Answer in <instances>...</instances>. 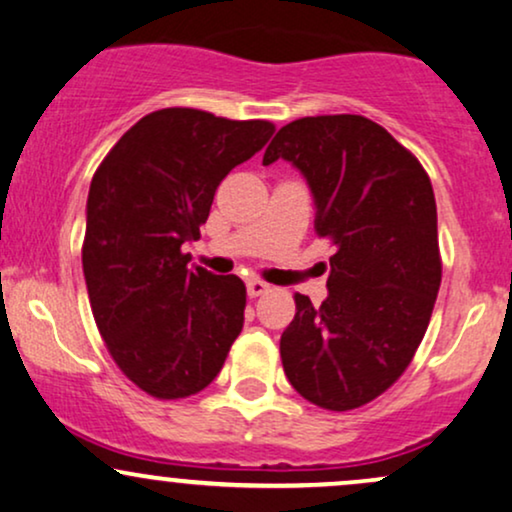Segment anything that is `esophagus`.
<instances>
[{
	"label": "esophagus",
	"instance_id": "esophagus-1",
	"mask_svg": "<svg viewBox=\"0 0 512 512\" xmlns=\"http://www.w3.org/2000/svg\"><path fill=\"white\" fill-rule=\"evenodd\" d=\"M270 289V285L268 282H263V280H258V277H249V280H246V294L251 296V299H256V296H261V294H266Z\"/></svg>",
	"mask_w": 512,
	"mask_h": 512
}]
</instances>
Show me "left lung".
Listing matches in <instances>:
<instances>
[{
	"instance_id": "left-lung-1",
	"label": "left lung",
	"mask_w": 512,
	"mask_h": 512,
	"mask_svg": "<svg viewBox=\"0 0 512 512\" xmlns=\"http://www.w3.org/2000/svg\"><path fill=\"white\" fill-rule=\"evenodd\" d=\"M277 159L304 175L315 230L334 246L327 299L294 296L285 375L315 406L358 408L399 380L430 325L441 285L432 182L382 125L351 113L280 128L263 166Z\"/></svg>"
}]
</instances>
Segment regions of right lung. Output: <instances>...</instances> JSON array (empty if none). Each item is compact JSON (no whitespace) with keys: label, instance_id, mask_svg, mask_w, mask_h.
<instances>
[{"label":"right lung","instance_id":"right-lung-1","mask_svg":"<svg viewBox=\"0 0 512 512\" xmlns=\"http://www.w3.org/2000/svg\"><path fill=\"white\" fill-rule=\"evenodd\" d=\"M273 132L268 121L161 109L132 125L94 173L82 244L90 306L113 361L156 399L208 387L242 332L244 282L189 263L187 244L225 175Z\"/></svg>","mask_w":512,"mask_h":512}]
</instances>
